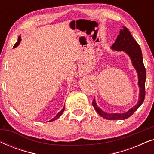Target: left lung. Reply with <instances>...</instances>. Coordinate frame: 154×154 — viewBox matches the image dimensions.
Here are the masks:
<instances>
[{"instance_id":"left-lung-1","label":"left lung","mask_w":154,"mask_h":154,"mask_svg":"<svg viewBox=\"0 0 154 154\" xmlns=\"http://www.w3.org/2000/svg\"><path fill=\"white\" fill-rule=\"evenodd\" d=\"M111 49L116 50V51H125L129 55L131 59L132 65L137 73L138 85L140 87V95H139L137 104L127 112L123 113H107L104 112L97 105L95 100L94 99L92 102V106L101 116L107 120L117 121V120L128 119L130 116H131L144 102L145 98L146 69L143 63L142 53L140 45L133 38L131 33L126 27H123V29H121L119 35H118L115 43L111 46Z\"/></svg>"}]
</instances>
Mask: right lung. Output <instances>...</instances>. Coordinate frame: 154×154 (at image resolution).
<instances>
[{
    "label": "right lung",
    "mask_w": 154,
    "mask_h": 154,
    "mask_svg": "<svg viewBox=\"0 0 154 154\" xmlns=\"http://www.w3.org/2000/svg\"><path fill=\"white\" fill-rule=\"evenodd\" d=\"M20 41H21V37H20V36H19V38H18V41H17V43H16L15 44H14V47H13V48H16L17 46V45H19V44H20ZM64 108H63V109H62V110H61V111H60V112H59V113H57V114L56 115V116H55V117L53 118V119H51V120H50V121H50V122H51V121H55L56 119H59V118H60V117L61 116V115L62 114L63 112H64Z\"/></svg>",
    "instance_id": "right-lung-1"
}]
</instances>
